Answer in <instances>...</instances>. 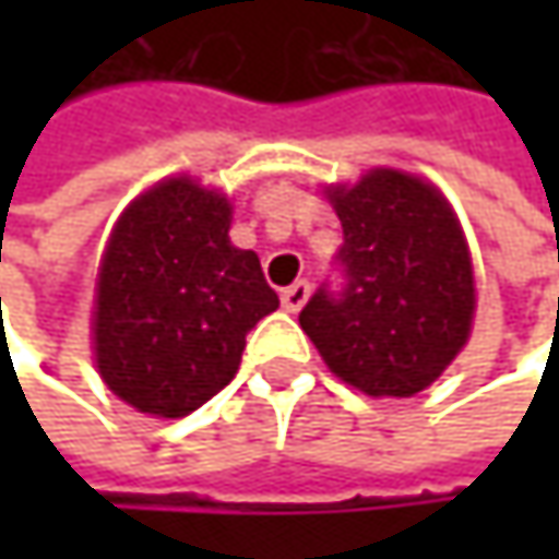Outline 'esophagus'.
<instances>
[{
  "label": "esophagus",
  "instance_id": "1",
  "mask_svg": "<svg viewBox=\"0 0 559 559\" xmlns=\"http://www.w3.org/2000/svg\"><path fill=\"white\" fill-rule=\"evenodd\" d=\"M307 297H310V281H294L290 287L281 290V307H284L287 313H297V310L307 304Z\"/></svg>",
  "mask_w": 559,
  "mask_h": 559
}]
</instances>
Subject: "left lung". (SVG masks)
I'll use <instances>...</instances> for the list:
<instances>
[{"label":"left lung","mask_w":559,"mask_h":559,"mask_svg":"<svg viewBox=\"0 0 559 559\" xmlns=\"http://www.w3.org/2000/svg\"><path fill=\"white\" fill-rule=\"evenodd\" d=\"M343 223L346 290L313 294L300 330L326 369L369 397L430 389L466 349L476 272L463 223L443 190L411 170L369 168L323 183Z\"/></svg>","instance_id":"obj_1"}]
</instances>
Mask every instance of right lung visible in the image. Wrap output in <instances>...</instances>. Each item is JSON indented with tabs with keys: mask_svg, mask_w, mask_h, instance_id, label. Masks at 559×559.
<instances>
[{
	"mask_svg": "<svg viewBox=\"0 0 559 559\" xmlns=\"http://www.w3.org/2000/svg\"><path fill=\"white\" fill-rule=\"evenodd\" d=\"M233 203L190 174L145 187L109 229L90 310L103 385L148 417H187L233 382L246 333L278 310Z\"/></svg>",
	"mask_w": 559,
	"mask_h": 559,
	"instance_id": "obj_1",
	"label": "right lung"
}]
</instances>
